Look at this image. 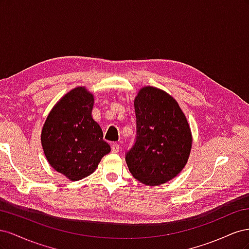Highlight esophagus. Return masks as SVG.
I'll return each instance as SVG.
<instances>
[{
  "label": "esophagus",
  "instance_id": "1",
  "mask_svg": "<svg viewBox=\"0 0 249 249\" xmlns=\"http://www.w3.org/2000/svg\"><path fill=\"white\" fill-rule=\"evenodd\" d=\"M119 150H120L119 144H117V143H113L112 146H111V152L114 153V154H118Z\"/></svg>",
  "mask_w": 249,
  "mask_h": 249
}]
</instances>
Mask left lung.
Masks as SVG:
<instances>
[{"label": "left lung", "mask_w": 249, "mask_h": 249, "mask_svg": "<svg viewBox=\"0 0 249 249\" xmlns=\"http://www.w3.org/2000/svg\"><path fill=\"white\" fill-rule=\"evenodd\" d=\"M136 142L126 153L132 176L147 186H160L183 170L190 156V125L173 97L153 86L142 87L134 100Z\"/></svg>", "instance_id": "left-lung-1"}]
</instances>
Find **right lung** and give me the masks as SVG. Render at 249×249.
<instances>
[{
    "mask_svg": "<svg viewBox=\"0 0 249 249\" xmlns=\"http://www.w3.org/2000/svg\"><path fill=\"white\" fill-rule=\"evenodd\" d=\"M93 104L94 96L86 87L73 88L53 107L42 126L44 156L53 168L71 180L91 175L111 150L92 118Z\"/></svg>",
    "mask_w": 249,
    "mask_h": 249,
    "instance_id": "right-lung-1",
    "label": "right lung"
}]
</instances>
